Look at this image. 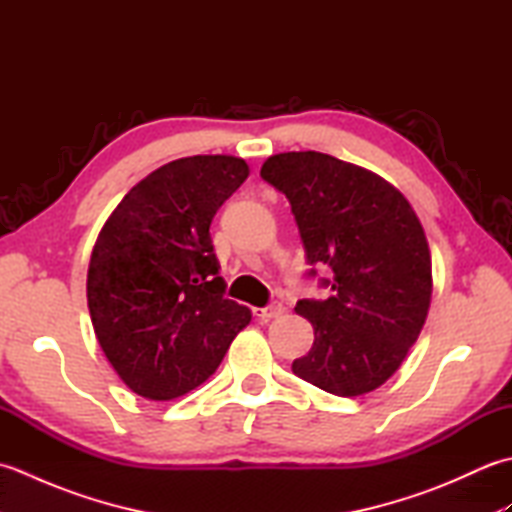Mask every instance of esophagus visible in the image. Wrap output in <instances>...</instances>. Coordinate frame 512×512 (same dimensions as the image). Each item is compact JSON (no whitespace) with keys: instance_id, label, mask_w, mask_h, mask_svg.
<instances>
[{"instance_id":"34e87169","label":"esophagus","mask_w":512,"mask_h":512,"mask_svg":"<svg viewBox=\"0 0 512 512\" xmlns=\"http://www.w3.org/2000/svg\"><path fill=\"white\" fill-rule=\"evenodd\" d=\"M281 312H284V306H281V301H270L266 308H257L255 310V317L262 319V321H270V319L279 317Z\"/></svg>"}]
</instances>
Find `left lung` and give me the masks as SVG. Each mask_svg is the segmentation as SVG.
Instances as JSON below:
<instances>
[{
    "label": "left lung",
    "instance_id": "8db88e82",
    "mask_svg": "<svg viewBox=\"0 0 512 512\" xmlns=\"http://www.w3.org/2000/svg\"><path fill=\"white\" fill-rule=\"evenodd\" d=\"M284 193L306 259V277L328 299H299L314 328L292 372L334 396L374 391L405 361L431 303V255L409 202L376 173L319 151L270 156L259 171ZM321 265L333 270L319 278Z\"/></svg>",
    "mask_w": 512,
    "mask_h": 512
}]
</instances>
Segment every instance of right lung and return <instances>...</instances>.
<instances>
[{"label": "right lung", "mask_w": 512, "mask_h": 512, "mask_svg": "<svg viewBox=\"0 0 512 512\" xmlns=\"http://www.w3.org/2000/svg\"><path fill=\"white\" fill-rule=\"evenodd\" d=\"M248 178L233 156H191L149 173L96 239L88 308L107 361L134 394L171 400L209 378L250 310L226 299L211 222Z\"/></svg>", "instance_id": "add662e5"}]
</instances>
